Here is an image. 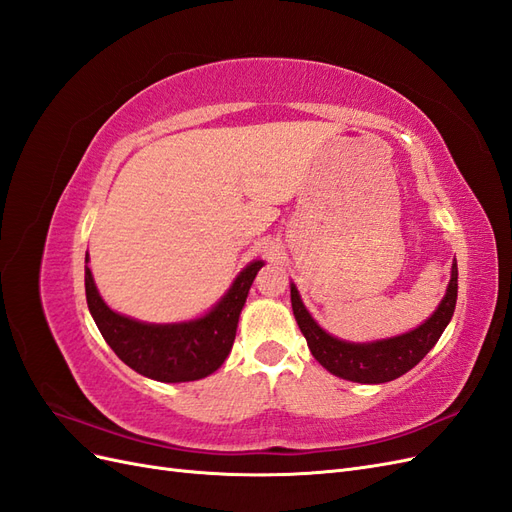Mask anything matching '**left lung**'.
<instances>
[{"instance_id": "left-lung-1", "label": "left lung", "mask_w": 512, "mask_h": 512, "mask_svg": "<svg viewBox=\"0 0 512 512\" xmlns=\"http://www.w3.org/2000/svg\"><path fill=\"white\" fill-rule=\"evenodd\" d=\"M290 301L294 318H297L299 329L307 339V346L324 369H329L331 374L339 378L361 384L389 382L404 376L418 361H423V356L436 346L446 324L451 322L457 303V262L453 265L446 297L425 324L406 335L382 339V342L374 344H348L324 333L312 316L307 314L294 286H290Z\"/></svg>"}]
</instances>
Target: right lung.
<instances>
[{"label":"right lung","instance_id":"add662e5","mask_svg":"<svg viewBox=\"0 0 512 512\" xmlns=\"http://www.w3.org/2000/svg\"><path fill=\"white\" fill-rule=\"evenodd\" d=\"M87 260L89 256H85ZM260 267V260L247 265L226 297L194 322L145 324L115 314L100 299L89 267H85L87 305L106 344L138 374L158 382L200 380L226 361L235 342L239 314Z\"/></svg>","mask_w":512,"mask_h":512}]
</instances>
